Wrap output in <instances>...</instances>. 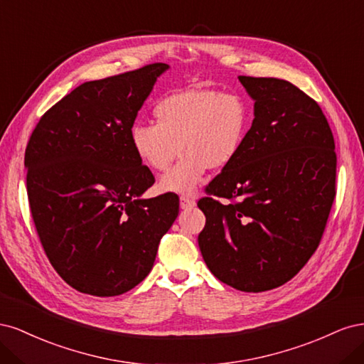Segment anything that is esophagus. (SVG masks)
Listing matches in <instances>:
<instances>
[{
	"mask_svg": "<svg viewBox=\"0 0 364 364\" xmlns=\"http://www.w3.org/2000/svg\"><path fill=\"white\" fill-rule=\"evenodd\" d=\"M194 206H196V200L194 199H190V197H185V196L181 197V208L182 209H191Z\"/></svg>",
	"mask_w": 364,
	"mask_h": 364,
	"instance_id": "1",
	"label": "esophagus"
}]
</instances>
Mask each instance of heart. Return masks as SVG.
<instances>
[{"label":"heart","instance_id":"1","mask_svg":"<svg viewBox=\"0 0 364 364\" xmlns=\"http://www.w3.org/2000/svg\"><path fill=\"white\" fill-rule=\"evenodd\" d=\"M155 124L136 123L129 144L136 159L151 171L167 170L178 150L181 161L159 179L162 193L194 194L206 171L235 159L243 146L249 112L232 92L185 90L162 97L153 107Z\"/></svg>","mask_w":364,"mask_h":364}]
</instances>
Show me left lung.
Here are the masks:
<instances>
[{
  "instance_id": "obj_1",
  "label": "left lung",
  "mask_w": 364,
  "mask_h": 364,
  "mask_svg": "<svg viewBox=\"0 0 364 364\" xmlns=\"http://www.w3.org/2000/svg\"><path fill=\"white\" fill-rule=\"evenodd\" d=\"M238 80L253 121L235 159L199 200V247L217 279L259 293L290 281L311 258L336 197V146L322 109L287 80Z\"/></svg>"
}]
</instances>
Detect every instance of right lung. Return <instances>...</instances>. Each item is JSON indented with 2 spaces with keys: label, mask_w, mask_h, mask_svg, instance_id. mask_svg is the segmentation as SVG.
<instances>
[{
  "label": "right lung",
  "mask_w": 364,
  "mask_h": 364,
  "mask_svg": "<svg viewBox=\"0 0 364 364\" xmlns=\"http://www.w3.org/2000/svg\"><path fill=\"white\" fill-rule=\"evenodd\" d=\"M170 67L85 82L43 114L26 149L27 194L51 266L77 291L123 294L150 273L179 197L144 199L155 183L129 130Z\"/></svg>",
  "instance_id": "add662e5"
}]
</instances>
